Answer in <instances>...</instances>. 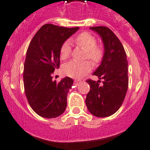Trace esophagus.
I'll list each match as a JSON object with an SVG mask.
<instances>
[{"mask_svg":"<svg viewBox=\"0 0 150 150\" xmlns=\"http://www.w3.org/2000/svg\"><path fill=\"white\" fill-rule=\"evenodd\" d=\"M80 82H81V80H75V81H74V84H75V85H78L79 84H80Z\"/></svg>","mask_w":150,"mask_h":150,"instance_id":"esophagus-1","label":"esophagus"}]
</instances>
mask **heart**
<instances>
[{"mask_svg": "<svg viewBox=\"0 0 150 150\" xmlns=\"http://www.w3.org/2000/svg\"><path fill=\"white\" fill-rule=\"evenodd\" d=\"M73 41L79 46L85 50L84 59L88 58L94 64H98L103 59L104 50L102 45L96 43V38L90 33L83 32L78 34ZM71 47L69 42L66 41L60 48V59L66 60L71 55ZM92 69V65L89 61H71L64 66L63 71L69 77L81 79L89 72Z\"/></svg>", "mask_w": 150, "mask_h": 150, "instance_id": "b5f03b06", "label": "heart"}]
</instances>
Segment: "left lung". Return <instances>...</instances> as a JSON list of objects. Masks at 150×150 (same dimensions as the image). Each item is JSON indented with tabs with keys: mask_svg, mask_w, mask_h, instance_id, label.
Listing matches in <instances>:
<instances>
[{
	"mask_svg": "<svg viewBox=\"0 0 150 150\" xmlns=\"http://www.w3.org/2000/svg\"><path fill=\"white\" fill-rule=\"evenodd\" d=\"M90 29L101 37L104 54L101 63L93 73L98 81H86L90 91L85 103L91 114L105 117L117 111L124 102L128 88V62L124 46L112 30L101 26ZM100 79L104 80L101 85Z\"/></svg>",
	"mask_w": 150,
	"mask_h": 150,
	"instance_id": "left-lung-1",
	"label": "left lung"
}]
</instances>
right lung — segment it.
Wrapping results in <instances>:
<instances>
[{
    "instance_id": "1",
    "label": "right lung",
    "mask_w": 150,
    "mask_h": 150,
    "mask_svg": "<svg viewBox=\"0 0 150 150\" xmlns=\"http://www.w3.org/2000/svg\"><path fill=\"white\" fill-rule=\"evenodd\" d=\"M79 29L45 24L29 45L23 69L24 91L30 106L40 117H57L66 108L73 80L65 77L56 82L52 74L59 68L62 45Z\"/></svg>"
}]
</instances>
